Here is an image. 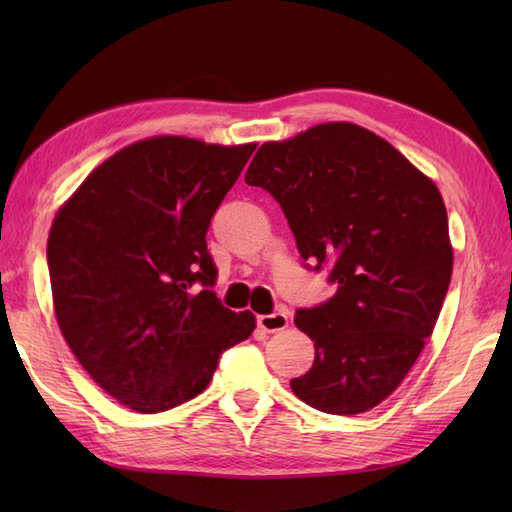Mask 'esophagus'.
Returning <instances> with one entry per match:
<instances>
[{
    "mask_svg": "<svg viewBox=\"0 0 512 512\" xmlns=\"http://www.w3.org/2000/svg\"><path fill=\"white\" fill-rule=\"evenodd\" d=\"M257 325L264 332H279L288 328V314L286 312H273V314H259Z\"/></svg>",
    "mask_w": 512,
    "mask_h": 512,
    "instance_id": "esophagus-1",
    "label": "esophagus"
}]
</instances>
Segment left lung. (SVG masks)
<instances>
[{
  "label": "left lung",
  "mask_w": 512,
  "mask_h": 512,
  "mask_svg": "<svg viewBox=\"0 0 512 512\" xmlns=\"http://www.w3.org/2000/svg\"><path fill=\"white\" fill-rule=\"evenodd\" d=\"M244 180L273 195L308 268H328L336 286L295 314L314 363L290 380L292 391L336 416L376 407L416 363L449 290L453 250L438 187L352 123L264 143Z\"/></svg>",
  "instance_id": "obj_1"
}]
</instances>
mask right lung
<instances>
[{
	"label": "right lung",
	"mask_w": 512,
	"mask_h": 512,
	"mask_svg": "<svg viewBox=\"0 0 512 512\" xmlns=\"http://www.w3.org/2000/svg\"><path fill=\"white\" fill-rule=\"evenodd\" d=\"M255 145L158 136L107 158L61 206L48 237L54 314L94 383L140 413L206 389L255 330L211 290L206 231Z\"/></svg>",
	"instance_id": "right-lung-1"
}]
</instances>
